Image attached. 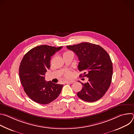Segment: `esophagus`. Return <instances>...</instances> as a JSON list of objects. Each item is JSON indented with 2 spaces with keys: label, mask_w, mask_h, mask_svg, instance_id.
<instances>
[{
  "label": "esophagus",
  "mask_w": 134,
  "mask_h": 134,
  "mask_svg": "<svg viewBox=\"0 0 134 134\" xmlns=\"http://www.w3.org/2000/svg\"><path fill=\"white\" fill-rule=\"evenodd\" d=\"M75 82V81H67L66 83L67 84H72V83H74Z\"/></svg>",
  "instance_id": "obj_1"
}]
</instances>
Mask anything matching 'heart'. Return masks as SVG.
<instances>
[{"mask_svg":"<svg viewBox=\"0 0 134 134\" xmlns=\"http://www.w3.org/2000/svg\"><path fill=\"white\" fill-rule=\"evenodd\" d=\"M69 53H72V52L71 51H66L65 52H64L63 53V56L65 55L66 54H69ZM65 77H70V76H71V72L69 71H66L65 74Z\"/></svg>","mask_w":134,"mask_h":134,"instance_id":"obj_1","label":"heart"}]
</instances>
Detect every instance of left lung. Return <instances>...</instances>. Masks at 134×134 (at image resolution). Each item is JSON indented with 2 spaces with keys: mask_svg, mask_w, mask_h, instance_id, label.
Here are the masks:
<instances>
[{
  "mask_svg": "<svg viewBox=\"0 0 134 134\" xmlns=\"http://www.w3.org/2000/svg\"><path fill=\"white\" fill-rule=\"evenodd\" d=\"M67 48L78 57V69L83 72L80 76L88 78L86 83H81L83 87L77 96L88 102L99 100L111 83L113 66L109 54L101 46L88 42L68 46Z\"/></svg>",
  "mask_w": 134,
  "mask_h": 134,
  "instance_id": "1",
  "label": "left lung"
}]
</instances>
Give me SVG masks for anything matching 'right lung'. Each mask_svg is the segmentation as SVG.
<instances>
[{
  "mask_svg": "<svg viewBox=\"0 0 134 134\" xmlns=\"http://www.w3.org/2000/svg\"><path fill=\"white\" fill-rule=\"evenodd\" d=\"M47 45L35 47L28 51L22 59L19 75L24 90L34 102L48 104L59 95L63 85L46 82L44 75L50 67L51 57L62 49Z\"/></svg>",
  "mask_w": 134,
  "mask_h": 134,
  "instance_id": "add662e5",
  "label": "right lung"
}]
</instances>
